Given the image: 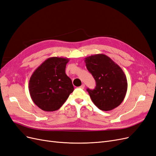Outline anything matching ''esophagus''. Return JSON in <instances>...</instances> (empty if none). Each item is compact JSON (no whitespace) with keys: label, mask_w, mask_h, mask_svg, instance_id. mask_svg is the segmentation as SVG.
Returning <instances> with one entry per match:
<instances>
[{"label":"esophagus","mask_w":156,"mask_h":156,"mask_svg":"<svg viewBox=\"0 0 156 156\" xmlns=\"http://www.w3.org/2000/svg\"><path fill=\"white\" fill-rule=\"evenodd\" d=\"M84 87H85V85H84V84H83L81 87H79V88H81V89H84Z\"/></svg>","instance_id":"esophagus-1"}]
</instances>
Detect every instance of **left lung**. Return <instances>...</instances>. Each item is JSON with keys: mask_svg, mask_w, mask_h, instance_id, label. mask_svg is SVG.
Here are the masks:
<instances>
[{"mask_svg": "<svg viewBox=\"0 0 156 156\" xmlns=\"http://www.w3.org/2000/svg\"><path fill=\"white\" fill-rule=\"evenodd\" d=\"M87 69L95 79L96 87L87 90L93 103L102 111H111L124 100L127 81L123 70L111 58L103 54L84 58Z\"/></svg>", "mask_w": 156, "mask_h": 156, "instance_id": "obj_1", "label": "left lung"}]
</instances>
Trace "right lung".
I'll return each mask as SVG.
<instances>
[{
    "label": "right lung",
    "instance_id": "1",
    "mask_svg": "<svg viewBox=\"0 0 156 156\" xmlns=\"http://www.w3.org/2000/svg\"><path fill=\"white\" fill-rule=\"evenodd\" d=\"M69 60L56 56L48 58L32 74L29 93L33 102L41 110H58L73 91L72 80L65 72Z\"/></svg>",
    "mask_w": 156,
    "mask_h": 156
}]
</instances>
